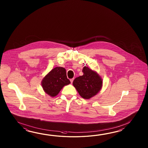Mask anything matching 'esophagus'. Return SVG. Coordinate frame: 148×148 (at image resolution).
Instances as JSON below:
<instances>
[{"label":"esophagus","mask_w":148,"mask_h":148,"mask_svg":"<svg viewBox=\"0 0 148 148\" xmlns=\"http://www.w3.org/2000/svg\"><path fill=\"white\" fill-rule=\"evenodd\" d=\"M73 79H74L73 78L71 79H70V82H71V84L73 83Z\"/></svg>","instance_id":"34e87169"}]
</instances>
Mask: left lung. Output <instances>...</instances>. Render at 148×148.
<instances>
[{
    "label": "left lung",
    "instance_id": "1",
    "mask_svg": "<svg viewBox=\"0 0 148 148\" xmlns=\"http://www.w3.org/2000/svg\"><path fill=\"white\" fill-rule=\"evenodd\" d=\"M84 75L77 77L73 85L82 97L88 99L101 90L103 81L97 73L85 66L82 69Z\"/></svg>",
    "mask_w": 148,
    "mask_h": 148
}]
</instances>
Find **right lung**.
Here are the masks:
<instances>
[{"instance_id":"right-lung-1","label":"right lung","mask_w":148,"mask_h":148,"mask_svg":"<svg viewBox=\"0 0 148 148\" xmlns=\"http://www.w3.org/2000/svg\"><path fill=\"white\" fill-rule=\"evenodd\" d=\"M70 83V82L66 77V69L63 67L57 66L44 77L41 84L47 95L51 97H55L64 86L69 85Z\"/></svg>"}]
</instances>
